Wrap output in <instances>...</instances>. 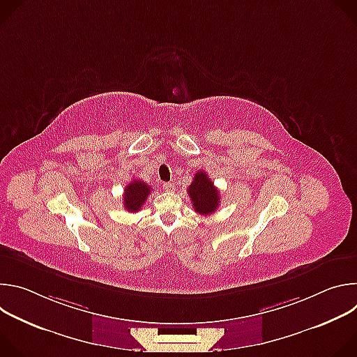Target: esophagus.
<instances>
[{"label":"esophagus","instance_id":"obj_1","mask_svg":"<svg viewBox=\"0 0 357 357\" xmlns=\"http://www.w3.org/2000/svg\"><path fill=\"white\" fill-rule=\"evenodd\" d=\"M162 188H164V190H167V192H174V190H175V183H172V182H165V183L162 185Z\"/></svg>","mask_w":357,"mask_h":357}]
</instances>
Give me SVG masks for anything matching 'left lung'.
<instances>
[{
  "mask_svg": "<svg viewBox=\"0 0 357 357\" xmlns=\"http://www.w3.org/2000/svg\"><path fill=\"white\" fill-rule=\"evenodd\" d=\"M188 193L195 212L199 215H212L220 205V192L213 185L208 174L203 171H197L195 174Z\"/></svg>",
  "mask_w": 357,
  "mask_h": 357,
  "instance_id": "1",
  "label": "left lung"
}]
</instances>
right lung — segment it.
I'll list each match as a JSON object with an SVG mask.
<instances>
[{
	"instance_id": "right-lung-1",
	"label": "right lung",
	"mask_w": 357,
	"mask_h": 357,
	"mask_svg": "<svg viewBox=\"0 0 357 357\" xmlns=\"http://www.w3.org/2000/svg\"><path fill=\"white\" fill-rule=\"evenodd\" d=\"M149 190H151V186H148V183H144L139 179L131 181L124 189V196H123L124 209L132 213L141 211L142 205L149 195Z\"/></svg>"
}]
</instances>
